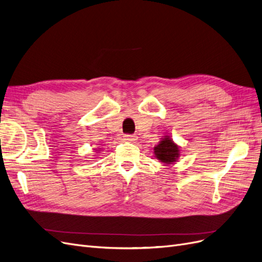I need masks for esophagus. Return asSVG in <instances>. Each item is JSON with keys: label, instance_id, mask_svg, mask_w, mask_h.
<instances>
[{"label": "esophagus", "instance_id": "1", "mask_svg": "<svg viewBox=\"0 0 262 262\" xmlns=\"http://www.w3.org/2000/svg\"><path fill=\"white\" fill-rule=\"evenodd\" d=\"M124 140L129 141V142H134L137 140V136H136V134H125Z\"/></svg>", "mask_w": 262, "mask_h": 262}]
</instances>
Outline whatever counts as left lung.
Wrapping results in <instances>:
<instances>
[{"label": "left lung", "mask_w": 262, "mask_h": 262, "mask_svg": "<svg viewBox=\"0 0 262 262\" xmlns=\"http://www.w3.org/2000/svg\"><path fill=\"white\" fill-rule=\"evenodd\" d=\"M155 157L164 164H172L179 157V147L173 143L172 140L166 136L160 142V144L154 147Z\"/></svg>", "instance_id": "8db88e82"}]
</instances>
